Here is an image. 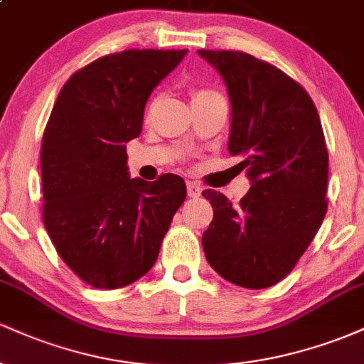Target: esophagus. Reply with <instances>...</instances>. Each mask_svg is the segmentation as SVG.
I'll use <instances>...</instances> for the list:
<instances>
[{
	"label": "esophagus",
	"instance_id": "34e87169",
	"mask_svg": "<svg viewBox=\"0 0 364 364\" xmlns=\"http://www.w3.org/2000/svg\"><path fill=\"white\" fill-rule=\"evenodd\" d=\"M186 190H188V196H191V198H198L200 195H202V188H200L196 183H188L186 185Z\"/></svg>",
	"mask_w": 364,
	"mask_h": 364
}]
</instances>
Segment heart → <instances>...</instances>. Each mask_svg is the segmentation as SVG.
I'll use <instances>...</instances> for the list:
<instances>
[{"label":"heart","instance_id":"1","mask_svg":"<svg viewBox=\"0 0 364 364\" xmlns=\"http://www.w3.org/2000/svg\"><path fill=\"white\" fill-rule=\"evenodd\" d=\"M217 92H214V90H208V89H198V90H193V95H191V97H193V101L195 99H202V97H207V95H215ZM156 106V99H152V101H150V104H149V111L152 109V107Z\"/></svg>","mask_w":364,"mask_h":364}]
</instances>
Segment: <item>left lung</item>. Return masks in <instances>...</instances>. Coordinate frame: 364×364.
<instances>
[{
	"mask_svg": "<svg viewBox=\"0 0 364 364\" xmlns=\"http://www.w3.org/2000/svg\"><path fill=\"white\" fill-rule=\"evenodd\" d=\"M231 99L229 154L252 188L237 205L205 190L214 219L202 236L207 262L225 281L265 289L291 274L327 214L328 152L308 92L277 66L243 51L198 49Z\"/></svg>",
	"mask_w": 364,
	"mask_h": 364,
	"instance_id": "left-lung-1",
	"label": "left lung"
}]
</instances>
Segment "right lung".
<instances>
[{
	"instance_id": "1",
	"label": "right lung",
	"mask_w": 364,
	"mask_h": 364,
	"mask_svg": "<svg viewBox=\"0 0 364 364\" xmlns=\"http://www.w3.org/2000/svg\"><path fill=\"white\" fill-rule=\"evenodd\" d=\"M188 49L106 54L63 85L41 147L43 220L61 260L97 289H118L152 269L186 198L176 174L129 179L127 141L145 104Z\"/></svg>"
}]
</instances>
